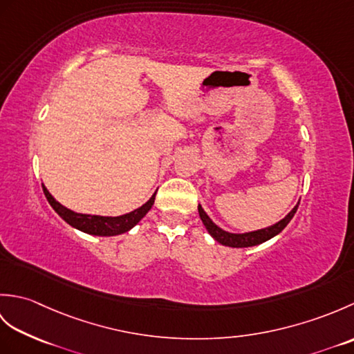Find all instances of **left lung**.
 I'll return each instance as SVG.
<instances>
[{"instance_id": "8db88e82", "label": "left lung", "mask_w": 354, "mask_h": 354, "mask_svg": "<svg viewBox=\"0 0 354 354\" xmlns=\"http://www.w3.org/2000/svg\"><path fill=\"white\" fill-rule=\"evenodd\" d=\"M298 205L293 208L292 212L284 217V219H281L278 223L272 225V227L263 228V230H259V231H252V232H245V234H232V232L223 231L222 228L217 227L216 223H213V221L209 219V217L207 216L204 209H202L201 205L198 207V212H199V216H201V221L204 222L207 231L214 237L216 242H219L225 246H231V248H248V246H255V245H260L263 242H266V240L277 236L278 232H281L286 228V225H288L292 221V217L295 216Z\"/></svg>"}]
</instances>
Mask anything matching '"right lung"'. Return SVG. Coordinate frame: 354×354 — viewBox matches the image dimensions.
<instances>
[{"instance_id":"1","label":"right lung","mask_w":354,"mask_h":354,"mask_svg":"<svg viewBox=\"0 0 354 354\" xmlns=\"http://www.w3.org/2000/svg\"><path fill=\"white\" fill-rule=\"evenodd\" d=\"M42 190H44L45 198L48 201V204L66 223H70L71 227L84 232H88V234H93V236H117V234H122V232L129 231L149 213V209L153 205L155 194H156L155 193L145 205L133 209L131 213L117 216V217H104V216L74 213L71 209L59 204V202L48 193V190L45 189V185H42Z\"/></svg>"}]
</instances>
